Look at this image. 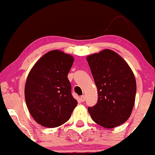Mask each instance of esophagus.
I'll return each instance as SVG.
<instances>
[{
    "label": "esophagus",
    "instance_id": "34e87169",
    "mask_svg": "<svg viewBox=\"0 0 155 155\" xmlns=\"http://www.w3.org/2000/svg\"><path fill=\"white\" fill-rule=\"evenodd\" d=\"M85 98H86V97H85V95L81 96V102H84V101H85Z\"/></svg>",
    "mask_w": 155,
    "mask_h": 155
}]
</instances>
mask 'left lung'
I'll use <instances>...</instances> for the list:
<instances>
[{"label": "left lung", "instance_id": "8db88e82", "mask_svg": "<svg viewBox=\"0 0 155 155\" xmlns=\"http://www.w3.org/2000/svg\"><path fill=\"white\" fill-rule=\"evenodd\" d=\"M98 99L88 107L92 120L105 128L126 122L135 104L136 82L128 64L115 51L104 49L87 58Z\"/></svg>", "mask_w": 155, "mask_h": 155}]
</instances>
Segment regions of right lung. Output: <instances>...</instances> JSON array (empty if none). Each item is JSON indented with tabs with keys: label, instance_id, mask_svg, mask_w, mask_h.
I'll return each instance as SVG.
<instances>
[{
	"label": "right lung",
	"instance_id": "1",
	"mask_svg": "<svg viewBox=\"0 0 155 155\" xmlns=\"http://www.w3.org/2000/svg\"><path fill=\"white\" fill-rule=\"evenodd\" d=\"M74 60L63 51H50L28 74L25 87L27 106L35 122L44 127L52 128L66 122L78 104L68 79Z\"/></svg>",
	"mask_w": 155,
	"mask_h": 155
}]
</instances>
